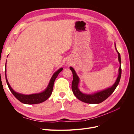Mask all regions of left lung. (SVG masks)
<instances>
[{"label": "left lung", "instance_id": "1", "mask_svg": "<svg viewBox=\"0 0 134 134\" xmlns=\"http://www.w3.org/2000/svg\"><path fill=\"white\" fill-rule=\"evenodd\" d=\"M115 49L118 54V60L120 63V68L119 69V75L117 76V79L115 83L113 84L111 87L105 89L104 90L97 92L96 93H92V94H86L81 92L79 89V83L80 82V79L78 75L76 74L75 70L71 66L70 67V69L72 72L73 75V80H72L71 84V89L74 94L77 98L83 102L90 103V104H98L103 101L106 100L108 97L110 96L112 93L114 92L115 89L118 86L120 82L121 76V56L118 51L117 50L116 43H115Z\"/></svg>", "mask_w": 134, "mask_h": 134}]
</instances>
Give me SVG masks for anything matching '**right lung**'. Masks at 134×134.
Masks as SVG:
<instances>
[{
	"mask_svg": "<svg viewBox=\"0 0 134 134\" xmlns=\"http://www.w3.org/2000/svg\"><path fill=\"white\" fill-rule=\"evenodd\" d=\"M63 68H61L56 72H54V74L52 75L51 78L50 79V80L48 84L47 87L43 91L38 93H35V94H21V93L16 92L12 88L7 79V74H6V72H7L6 64H5V79H6V82H7L8 86L10 92L12 93V94L14 95V96L15 97V98L18 100H19L20 102L24 104H38L45 101L49 98L50 96L51 95L52 90H53V87H54L55 80L56 78H57L59 74L63 70Z\"/></svg>",
	"mask_w": 134,
	"mask_h": 134,
	"instance_id": "add662e5",
	"label": "right lung"
}]
</instances>
